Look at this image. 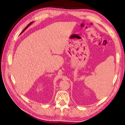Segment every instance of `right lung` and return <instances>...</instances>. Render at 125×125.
<instances>
[{
	"mask_svg": "<svg viewBox=\"0 0 125 125\" xmlns=\"http://www.w3.org/2000/svg\"><path fill=\"white\" fill-rule=\"evenodd\" d=\"M33 22H34V21H32V22H31V23H29V24H28V25L27 26H26V28L24 29V30H23V31H22V32L20 33V34H22V33L23 32V31H25L26 30V29H27V28L29 27V26H30V25L31 24V23H33Z\"/></svg>",
	"mask_w": 125,
	"mask_h": 125,
	"instance_id": "add662e5",
	"label": "right lung"
}]
</instances>
